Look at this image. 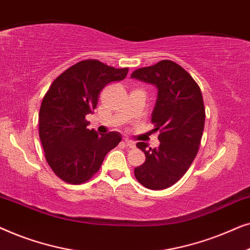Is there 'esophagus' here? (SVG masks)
Segmentation results:
<instances>
[{
	"label": "esophagus",
	"mask_w": 250,
	"mask_h": 250,
	"mask_svg": "<svg viewBox=\"0 0 250 250\" xmlns=\"http://www.w3.org/2000/svg\"><path fill=\"white\" fill-rule=\"evenodd\" d=\"M124 143L128 146V148H134V146H135V143L129 139H124Z\"/></svg>",
	"instance_id": "obj_1"
}]
</instances>
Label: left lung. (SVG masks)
Here are the masks:
<instances>
[{
    "mask_svg": "<svg viewBox=\"0 0 250 250\" xmlns=\"http://www.w3.org/2000/svg\"><path fill=\"white\" fill-rule=\"evenodd\" d=\"M131 77L158 88L151 123L160 141L155 149L136 143L146 162L134 175L148 189H167L187 173L199 150L206 116L203 94L192 76L170 60L139 68Z\"/></svg>",
    "mask_w": 250,
    "mask_h": 250,
    "instance_id": "1",
    "label": "left lung"
}]
</instances>
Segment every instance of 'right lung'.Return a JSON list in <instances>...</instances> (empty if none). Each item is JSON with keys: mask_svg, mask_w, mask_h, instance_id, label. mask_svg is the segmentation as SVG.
I'll use <instances>...</instances> for the list:
<instances>
[{"mask_svg": "<svg viewBox=\"0 0 250 250\" xmlns=\"http://www.w3.org/2000/svg\"><path fill=\"white\" fill-rule=\"evenodd\" d=\"M128 68L110 67L94 59L82 60L60 74L44 95L39 134L54 174L66 183L87 182L100 169L107 153L118 146V132L99 135L86 115L93 114L105 85L122 81Z\"/></svg>", "mask_w": 250, "mask_h": 250, "instance_id": "obj_1", "label": "right lung"}]
</instances>
